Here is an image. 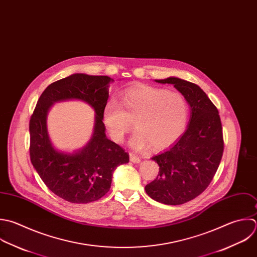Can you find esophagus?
<instances>
[{
	"mask_svg": "<svg viewBox=\"0 0 257 257\" xmlns=\"http://www.w3.org/2000/svg\"><path fill=\"white\" fill-rule=\"evenodd\" d=\"M129 156H130V161H131L132 163L138 164V163L141 162V159H140L138 156H136V155H134V154H132V153H130Z\"/></svg>",
	"mask_w": 257,
	"mask_h": 257,
	"instance_id": "1",
	"label": "esophagus"
}]
</instances>
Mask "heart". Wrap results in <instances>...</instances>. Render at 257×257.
Listing matches in <instances>:
<instances>
[{"label": "heart", "mask_w": 257, "mask_h": 257, "mask_svg": "<svg viewBox=\"0 0 257 257\" xmlns=\"http://www.w3.org/2000/svg\"><path fill=\"white\" fill-rule=\"evenodd\" d=\"M121 103L123 108L115 100H109L102 110L103 123L116 142L123 141L133 129V121L138 132L130 145L136 150L151 146L155 150L166 149L186 130L189 108L180 93L142 86L124 93Z\"/></svg>", "instance_id": "b5f03b06"}]
</instances>
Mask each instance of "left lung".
I'll return each instance as SVG.
<instances>
[{"label":"left lung","mask_w":257,"mask_h":257,"mask_svg":"<svg viewBox=\"0 0 257 257\" xmlns=\"http://www.w3.org/2000/svg\"><path fill=\"white\" fill-rule=\"evenodd\" d=\"M154 81L172 84L184 96L190 119L179 140L152 157L159 173L145 191L158 202L180 205L200 195L217 171L223 154L221 121L217 108L198 85L177 77Z\"/></svg>","instance_id":"8db88e82"}]
</instances>
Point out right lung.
<instances>
[{
	"label": "right lung",
	"instance_id": "1",
	"mask_svg": "<svg viewBox=\"0 0 257 257\" xmlns=\"http://www.w3.org/2000/svg\"><path fill=\"white\" fill-rule=\"evenodd\" d=\"M114 80L108 76L83 73L49 85L40 96L30 120V157L46 186L71 203H89L103 197L110 189L114 170L129 162V155L106 137L102 110ZM81 100L95 112L93 133L82 149L69 153L57 150L46 127V116L58 101Z\"/></svg>",
	"mask_w": 257,
	"mask_h": 257
}]
</instances>
